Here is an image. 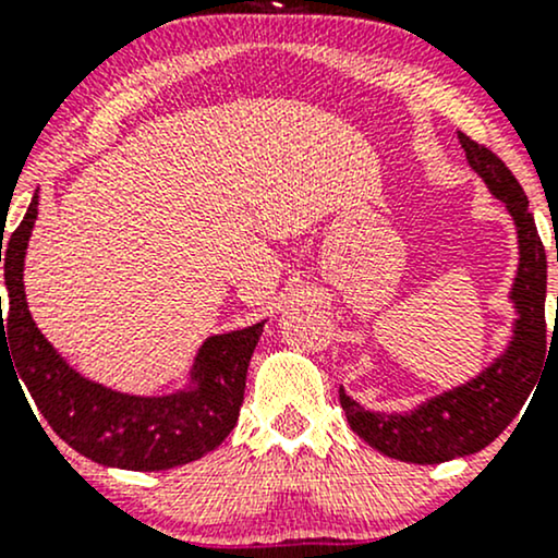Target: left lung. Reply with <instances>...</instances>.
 <instances>
[{
    "instance_id": "left-lung-1",
    "label": "left lung",
    "mask_w": 558,
    "mask_h": 558,
    "mask_svg": "<svg viewBox=\"0 0 558 558\" xmlns=\"http://www.w3.org/2000/svg\"><path fill=\"white\" fill-rule=\"evenodd\" d=\"M466 165L483 178L517 228L520 262L509 301L517 319L504 351L475 377L430 396L412 412H373L341 388V407L351 430L390 459L440 464L470 457L501 435L533 393L546 360V248L537 235L533 209L511 170L464 133H459Z\"/></svg>"
}]
</instances>
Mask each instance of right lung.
Wrapping results in <instances>:
<instances>
[{"mask_svg":"<svg viewBox=\"0 0 558 558\" xmlns=\"http://www.w3.org/2000/svg\"><path fill=\"white\" fill-rule=\"evenodd\" d=\"M36 217L38 191L8 246H0L10 296L8 319L0 304V356L8 349L15 377L21 375L41 417L70 448L118 470H172L215 451L239 422L248 362L267 319L209 336L198 345L185 386L172 393L138 396L101 386L44 338L28 312L23 267Z\"/></svg>","mask_w":558,"mask_h":558,"instance_id":"right-lung-1","label":"right lung"}]
</instances>
